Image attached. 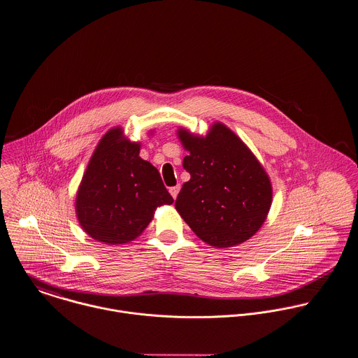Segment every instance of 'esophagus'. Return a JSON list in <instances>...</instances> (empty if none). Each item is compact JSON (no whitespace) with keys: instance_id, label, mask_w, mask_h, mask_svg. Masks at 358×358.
<instances>
[{"instance_id":"1","label":"esophagus","mask_w":358,"mask_h":358,"mask_svg":"<svg viewBox=\"0 0 358 358\" xmlns=\"http://www.w3.org/2000/svg\"><path fill=\"white\" fill-rule=\"evenodd\" d=\"M178 192H180V185H176V187H171V188H170V194H171V196H173L174 199L177 198Z\"/></svg>"}]
</instances>
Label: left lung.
I'll list each match as a JSON object with an SVG mask.
<instances>
[{
	"label": "left lung",
	"instance_id": "1",
	"mask_svg": "<svg viewBox=\"0 0 358 358\" xmlns=\"http://www.w3.org/2000/svg\"><path fill=\"white\" fill-rule=\"evenodd\" d=\"M177 137L188 155L191 174L176 209L205 243L232 248L252 238L264 224L273 185L263 164L231 129L215 122L206 136L180 127Z\"/></svg>",
	"mask_w": 358,
	"mask_h": 358
}]
</instances>
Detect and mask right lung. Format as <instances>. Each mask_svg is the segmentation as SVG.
I'll return each mask as SVG.
<instances>
[{
	"label": "right lung",
	"instance_id": "add662e5",
	"mask_svg": "<svg viewBox=\"0 0 358 358\" xmlns=\"http://www.w3.org/2000/svg\"><path fill=\"white\" fill-rule=\"evenodd\" d=\"M141 143H131L122 127L110 129L96 145L81 182L74 209L92 239L124 245L137 239L155 210L174 201L157 169L140 157Z\"/></svg>",
	"mask_w": 358,
	"mask_h": 358
}]
</instances>
